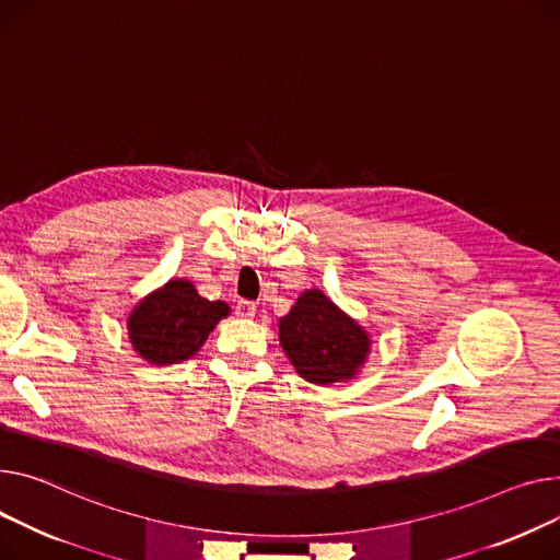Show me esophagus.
Returning <instances> with one entry per match:
<instances>
[{"label": "esophagus", "mask_w": 560, "mask_h": 560, "mask_svg": "<svg viewBox=\"0 0 560 560\" xmlns=\"http://www.w3.org/2000/svg\"><path fill=\"white\" fill-rule=\"evenodd\" d=\"M236 315H238V317H245V319L254 317V315H256V304H254V302H238Z\"/></svg>", "instance_id": "esophagus-1"}]
</instances>
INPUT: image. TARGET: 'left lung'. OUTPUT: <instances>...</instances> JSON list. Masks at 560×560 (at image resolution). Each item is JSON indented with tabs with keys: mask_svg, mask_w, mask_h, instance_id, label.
<instances>
[{
	"mask_svg": "<svg viewBox=\"0 0 560 560\" xmlns=\"http://www.w3.org/2000/svg\"><path fill=\"white\" fill-rule=\"evenodd\" d=\"M279 342L308 383L353 378L366 358V332L319 290H306L279 322Z\"/></svg>",
	"mask_w": 560,
	"mask_h": 560,
	"instance_id": "1",
	"label": "left lung"
}]
</instances>
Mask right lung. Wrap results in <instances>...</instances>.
Segmentation results:
<instances>
[{
  "instance_id": "right-lung-1",
  "label": "right lung",
  "mask_w": 560,
  "mask_h": 560,
  "mask_svg": "<svg viewBox=\"0 0 560 560\" xmlns=\"http://www.w3.org/2000/svg\"><path fill=\"white\" fill-rule=\"evenodd\" d=\"M228 313L225 302L205 300L189 281H168L132 311L130 342L148 362L175 364L191 358Z\"/></svg>"
}]
</instances>
